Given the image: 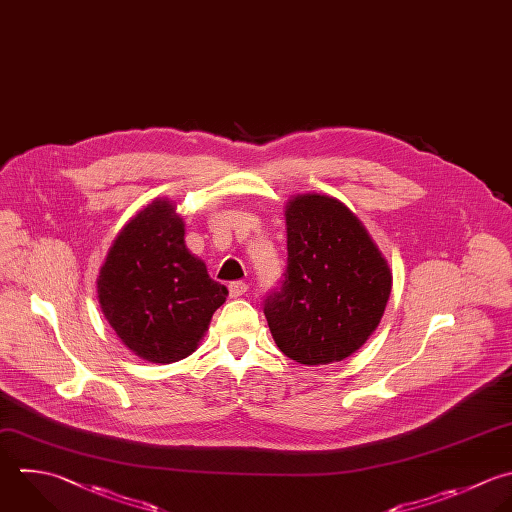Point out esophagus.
<instances>
[{
	"label": "esophagus",
	"mask_w": 512,
	"mask_h": 512,
	"mask_svg": "<svg viewBox=\"0 0 512 512\" xmlns=\"http://www.w3.org/2000/svg\"><path fill=\"white\" fill-rule=\"evenodd\" d=\"M228 290H230L232 298H240V296H244L248 292V284L246 282H230Z\"/></svg>",
	"instance_id": "1"
}]
</instances>
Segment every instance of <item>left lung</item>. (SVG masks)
<instances>
[{"mask_svg": "<svg viewBox=\"0 0 512 512\" xmlns=\"http://www.w3.org/2000/svg\"><path fill=\"white\" fill-rule=\"evenodd\" d=\"M288 266L264 302L276 346L318 366L354 354L376 330L392 272L368 230L340 200L296 194L286 202Z\"/></svg>", "mask_w": 512, "mask_h": 512, "instance_id": "left-lung-1", "label": "left lung"}]
</instances>
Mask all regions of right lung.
<instances>
[{"instance_id": "right-lung-1", "label": "right lung", "mask_w": 512, "mask_h": 512, "mask_svg": "<svg viewBox=\"0 0 512 512\" xmlns=\"http://www.w3.org/2000/svg\"><path fill=\"white\" fill-rule=\"evenodd\" d=\"M176 204L156 198L116 236L98 276L100 308L136 356L170 364L190 356L228 290L184 242Z\"/></svg>"}]
</instances>
